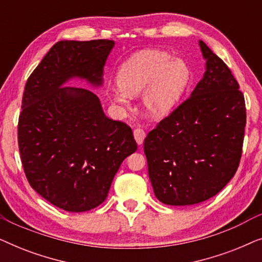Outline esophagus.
<instances>
[{
    "instance_id": "obj_1",
    "label": "esophagus",
    "mask_w": 262,
    "mask_h": 262,
    "mask_svg": "<svg viewBox=\"0 0 262 262\" xmlns=\"http://www.w3.org/2000/svg\"><path fill=\"white\" fill-rule=\"evenodd\" d=\"M134 136H135L136 142H137V144L142 145L143 142H144V138H145L144 130H142V128H136V130L134 131Z\"/></svg>"
}]
</instances>
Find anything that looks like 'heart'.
Here are the masks:
<instances>
[{
	"instance_id": "heart-1",
	"label": "heart",
	"mask_w": 262,
	"mask_h": 262,
	"mask_svg": "<svg viewBox=\"0 0 262 262\" xmlns=\"http://www.w3.org/2000/svg\"><path fill=\"white\" fill-rule=\"evenodd\" d=\"M117 78L119 85L108 89L114 102L125 105L128 96L143 93L146 114L159 119L167 116L180 100L191 80V70L185 60L171 58L169 53L144 50L121 64Z\"/></svg>"
}]
</instances>
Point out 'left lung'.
I'll list each match as a JSON object with an SVG mask.
<instances>
[{
  "mask_svg": "<svg viewBox=\"0 0 262 262\" xmlns=\"http://www.w3.org/2000/svg\"><path fill=\"white\" fill-rule=\"evenodd\" d=\"M205 73L189 98L144 139L149 179L161 203L193 205L216 195L242 154L245 96L231 71L199 40Z\"/></svg>",
  "mask_w": 262,
  "mask_h": 262,
  "instance_id": "1",
  "label": "left lung"
}]
</instances>
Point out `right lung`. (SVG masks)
Returning a JSON list of instances; mask_svg holds the SVG:
<instances>
[{"label":"right lung","mask_w":262,"mask_h":262,"mask_svg":"<svg viewBox=\"0 0 262 262\" xmlns=\"http://www.w3.org/2000/svg\"><path fill=\"white\" fill-rule=\"evenodd\" d=\"M113 40H62L28 77L17 141L32 188L59 209L84 212L105 202L120 164L137 150L130 126L110 119L94 93L63 87L73 78L94 87Z\"/></svg>","instance_id":"obj_1"}]
</instances>
